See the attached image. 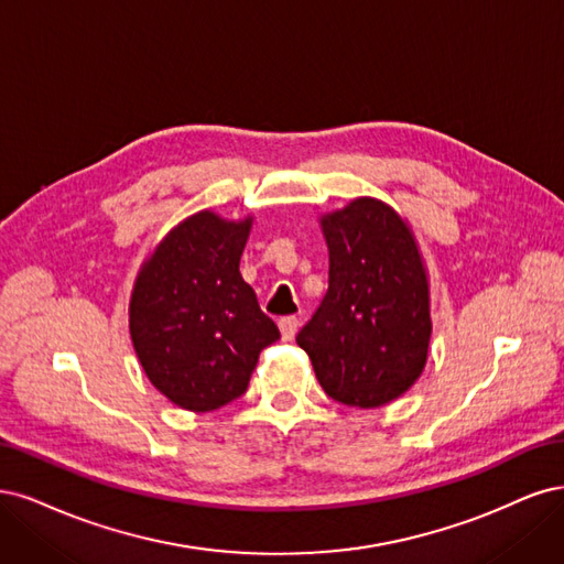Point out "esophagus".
Listing matches in <instances>:
<instances>
[{"instance_id": "34e87169", "label": "esophagus", "mask_w": 564, "mask_h": 564, "mask_svg": "<svg viewBox=\"0 0 564 564\" xmlns=\"http://www.w3.org/2000/svg\"><path fill=\"white\" fill-rule=\"evenodd\" d=\"M297 328H300V318H297V316H283V318L279 321V330H281V337H283L285 341H290V339L295 337Z\"/></svg>"}]
</instances>
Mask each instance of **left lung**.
<instances>
[{
	"label": "left lung",
	"instance_id": "left-lung-1",
	"mask_svg": "<svg viewBox=\"0 0 564 564\" xmlns=\"http://www.w3.org/2000/svg\"><path fill=\"white\" fill-rule=\"evenodd\" d=\"M328 293L297 335L323 391L381 408L422 377L431 339L429 271L405 217L372 196L321 215Z\"/></svg>",
	"mask_w": 564,
	"mask_h": 564
}]
</instances>
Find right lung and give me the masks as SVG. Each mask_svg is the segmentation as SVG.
<instances>
[{
    "mask_svg": "<svg viewBox=\"0 0 564 564\" xmlns=\"http://www.w3.org/2000/svg\"><path fill=\"white\" fill-rule=\"evenodd\" d=\"M252 215L198 210L140 264L129 330L152 387L177 408L210 412L246 393L260 351L281 333L239 271Z\"/></svg>",
    "mask_w": 564,
    "mask_h": 564,
    "instance_id": "right-lung-1",
    "label": "right lung"
}]
</instances>
